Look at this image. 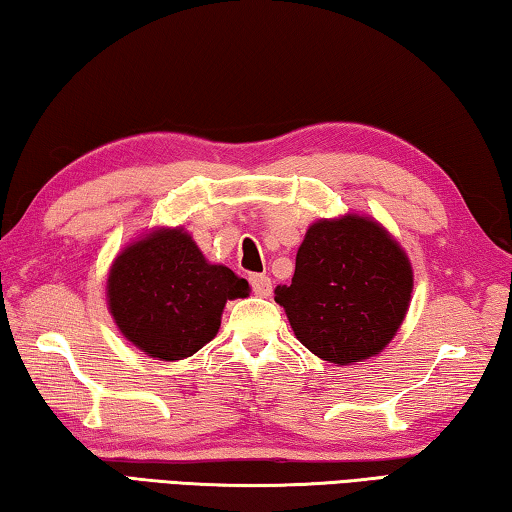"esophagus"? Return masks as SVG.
<instances>
[{
	"mask_svg": "<svg viewBox=\"0 0 512 512\" xmlns=\"http://www.w3.org/2000/svg\"><path fill=\"white\" fill-rule=\"evenodd\" d=\"M250 287H253V293L259 298H268L271 296V277L268 275H250Z\"/></svg>",
	"mask_w": 512,
	"mask_h": 512,
	"instance_id": "34e87169",
	"label": "esophagus"
}]
</instances>
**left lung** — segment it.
I'll list each match as a JSON object with an SVG mask.
<instances>
[{"mask_svg": "<svg viewBox=\"0 0 512 512\" xmlns=\"http://www.w3.org/2000/svg\"><path fill=\"white\" fill-rule=\"evenodd\" d=\"M413 271L400 244L368 216L309 225L291 284L275 289L296 339L323 361L375 357L400 329Z\"/></svg>", "mask_w": 512, "mask_h": 512, "instance_id": "8db88e82", "label": "left lung"}]
</instances>
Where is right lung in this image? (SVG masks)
I'll return each mask as SVG.
<instances>
[{
	"instance_id": "right-lung-1",
	"label": "right lung",
	"mask_w": 512,
	"mask_h": 512,
	"mask_svg": "<svg viewBox=\"0 0 512 512\" xmlns=\"http://www.w3.org/2000/svg\"><path fill=\"white\" fill-rule=\"evenodd\" d=\"M248 282L210 264L183 228H160L117 255L108 275V307L119 332L160 361H178L210 343L228 300Z\"/></svg>"
}]
</instances>
